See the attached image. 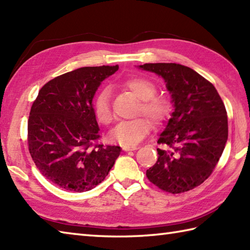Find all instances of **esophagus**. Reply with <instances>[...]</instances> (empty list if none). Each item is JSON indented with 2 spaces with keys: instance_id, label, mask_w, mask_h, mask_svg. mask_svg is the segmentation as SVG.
Segmentation results:
<instances>
[{
  "instance_id": "34e87169",
  "label": "esophagus",
  "mask_w": 250,
  "mask_h": 250,
  "mask_svg": "<svg viewBox=\"0 0 250 250\" xmlns=\"http://www.w3.org/2000/svg\"><path fill=\"white\" fill-rule=\"evenodd\" d=\"M139 147L135 146V145H133V146H122V149H124L125 152H128V151H137Z\"/></svg>"
}]
</instances>
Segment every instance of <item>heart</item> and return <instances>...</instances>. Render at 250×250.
<instances>
[{"instance_id":"heart-1","label":"heart","mask_w":250,"mask_h":250,"mask_svg":"<svg viewBox=\"0 0 250 250\" xmlns=\"http://www.w3.org/2000/svg\"><path fill=\"white\" fill-rule=\"evenodd\" d=\"M121 85L140 99L138 113H143L155 125L163 124L169 117L171 111L170 103L167 98L155 95L157 88L152 81L144 78H132L124 81ZM94 111L101 124H110L112 111L109 89L104 88L98 93L94 101ZM149 130V121L140 117L118 125L110 132V140L124 146H133L146 137Z\"/></svg>"}]
</instances>
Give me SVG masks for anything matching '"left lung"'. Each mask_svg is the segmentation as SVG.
Returning a JSON list of instances; mask_svg holds the SVG:
<instances>
[{"label":"left lung","instance_id":"1","mask_svg":"<svg viewBox=\"0 0 250 250\" xmlns=\"http://www.w3.org/2000/svg\"><path fill=\"white\" fill-rule=\"evenodd\" d=\"M139 69L164 79L174 111L157 143V162L146 170L152 184L170 193L193 189L208 178L229 137L228 113L212 83L177 63H145Z\"/></svg>","mask_w":250,"mask_h":250}]
</instances>
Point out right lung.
<instances>
[{"label": "right lung", "instance_id": "right-lung-1", "mask_svg": "<svg viewBox=\"0 0 250 250\" xmlns=\"http://www.w3.org/2000/svg\"><path fill=\"white\" fill-rule=\"evenodd\" d=\"M118 65L85 66L57 76L39 90L28 119V148L40 172L66 191L96 187L112 168L120 146L101 138L93 108L99 85Z\"/></svg>", "mask_w": 250, "mask_h": 250}]
</instances>
